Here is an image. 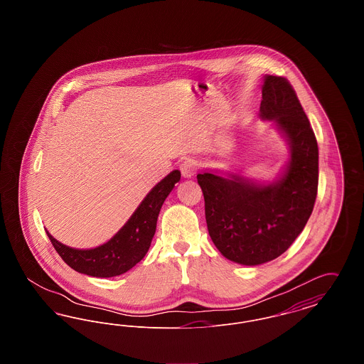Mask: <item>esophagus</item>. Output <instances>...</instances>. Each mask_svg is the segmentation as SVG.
<instances>
[{"label":"esophagus","instance_id":"34e87169","mask_svg":"<svg viewBox=\"0 0 364 364\" xmlns=\"http://www.w3.org/2000/svg\"><path fill=\"white\" fill-rule=\"evenodd\" d=\"M198 169H199L198 161L191 159V158L184 159V161L180 164V172H181V174H183L184 177H187V178L195 176L196 172H198Z\"/></svg>","mask_w":364,"mask_h":364}]
</instances>
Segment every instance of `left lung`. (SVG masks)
<instances>
[{
	"label": "left lung",
	"mask_w": 364,
	"mask_h": 364,
	"mask_svg": "<svg viewBox=\"0 0 364 364\" xmlns=\"http://www.w3.org/2000/svg\"><path fill=\"white\" fill-rule=\"evenodd\" d=\"M260 116L274 120L289 139L285 176L259 186L232 176L199 173L208 235L229 260L255 266L284 254L304 229L318 192V143L288 79L266 76Z\"/></svg>",
	"instance_id": "obj_1"
}]
</instances>
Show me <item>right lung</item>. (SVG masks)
<instances>
[{
    "mask_svg": "<svg viewBox=\"0 0 364 364\" xmlns=\"http://www.w3.org/2000/svg\"><path fill=\"white\" fill-rule=\"evenodd\" d=\"M180 177V172L173 171L158 183L128 223L104 245L92 250H75L57 242L46 232L54 250L70 267L87 276L114 277L128 272L147 254L156 233L159 210Z\"/></svg>",
    "mask_w": 364,
    "mask_h": 364,
    "instance_id": "obj_1",
    "label": "right lung"
}]
</instances>
